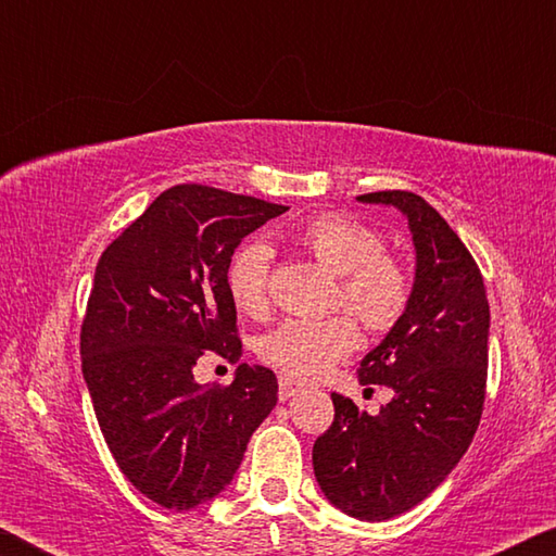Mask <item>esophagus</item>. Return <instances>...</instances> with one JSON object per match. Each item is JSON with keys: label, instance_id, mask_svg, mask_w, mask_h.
<instances>
[{"label": "esophagus", "instance_id": "esophagus-1", "mask_svg": "<svg viewBox=\"0 0 556 556\" xmlns=\"http://www.w3.org/2000/svg\"><path fill=\"white\" fill-rule=\"evenodd\" d=\"M296 392H301V384L294 378H287V375H281V378H279V400L285 402L289 397H294Z\"/></svg>", "mask_w": 556, "mask_h": 556}]
</instances>
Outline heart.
<instances>
[{
	"label": "heart",
	"mask_w": 556,
	"mask_h": 556,
	"mask_svg": "<svg viewBox=\"0 0 556 556\" xmlns=\"http://www.w3.org/2000/svg\"><path fill=\"white\" fill-rule=\"evenodd\" d=\"M294 242L338 277L336 304L345 306L372 333L400 321L409 304L412 281L402 262L384 252L380 235L368 225L336 213H321L294 232ZM271 248L248 240L232 252L225 285L238 312L260 316L269 306ZM353 316L285 318L262 336L260 355L291 378L314 380L351 355L361 343Z\"/></svg>",
	"instance_id": "1"
}]
</instances>
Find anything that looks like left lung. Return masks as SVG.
<instances>
[{
    "instance_id": "obj_1",
    "label": "left lung",
    "mask_w": 556,
    "mask_h": 556,
    "mask_svg": "<svg viewBox=\"0 0 556 556\" xmlns=\"http://www.w3.org/2000/svg\"><path fill=\"white\" fill-rule=\"evenodd\" d=\"M357 201L407 218L417 265L402 318L357 368L361 384H384L394 397L368 414L333 392L336 417L314 444V473L338 510L382 522L437 491L473 441L491 308L476 260L421 195L378 191Z\"/></svg>"
}]
</instances>
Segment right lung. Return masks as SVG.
Wrapping results in <instances>:
<instances>
[{"mask_svg":"<svg viewBox=\"0 0 556 556\" xmlns=\"http://www.w3.org/2000/svg\"><path fill=\"white\" fill-rule=\"evenodd\" d=\"M285 211L220 188L174 186L96 267L80 331L83 378L119 470L168 510L225 491L277 404L269 368L242 363L228 388L195 382L193 368L205 351L240 357L225 271L244 235Z\"/></svg>","mask_w":556,"mask_h":556,"instance_id":"obj_1","label":"right lung"}]
</instances>
